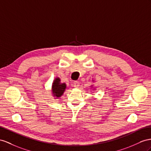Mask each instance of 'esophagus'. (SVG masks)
Masks as SVG:
<instances>
[{
	"mask_svg": "<svg viewBox=\"0 0 151 151\" xmlns=\"http://www.w3.org/2000/svg\"><path fill=\"white\" fill-rule=\"evenodd\" d=\"M72 86L74 87L78 88L80 86V83H79V82H78V81H74V82H73L72 83Z\"/></svg>",
	"mask_w": 151,
	"mask_h": 151,
	"instance_id": "esophagus-1",
	"label": "esophagus"
}]
</instances>
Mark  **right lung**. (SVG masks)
I'll use <instances>...</instances> for the list:
<instances>
[{"instance_id": "obj_1", "label": "right lung", "mask_w": 151, "mask_h": 151, "mask_svg": "<svg viewBox=\"0 0 151 151\" xmlns=\"http://www.w3.org/2000/svg\"><path fill=\"white\" fill-rule=\"evenodd\" d=\"M65 88H66V85L65 83H60V80L59 78H56L53 80L52 86V94L54 97L60 98V96L63 94L64 92Z\"/></svg>"}]
</instances>
